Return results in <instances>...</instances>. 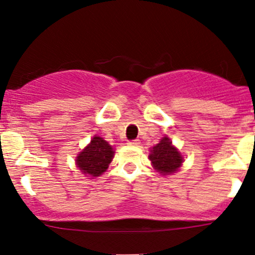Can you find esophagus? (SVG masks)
<instances>
[{
  "label": "esophagus",
  "mask_w": 255,
  "mask_h": 255,
  "mask_svg": "<svg viewBox=\"0 0 255 255\" xmlns=\"http://www.w3.org/2000/svg\"><path fill=\"white\" fill-rule=\"evenodd\" d=\"M128 144H129V145H138L139 139H132V140L128 141Z\"/></svg>",
  "instance_id": "34e87169"
}]
</instances>
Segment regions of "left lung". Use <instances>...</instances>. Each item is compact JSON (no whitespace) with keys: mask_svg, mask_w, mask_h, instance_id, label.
<instances>
[{"mask_svg":"<svg viewBox=\"0 0 255 255\" xmlns=\"http://www.w3.org/2000/svg\"><path fill=\"white\" fill-rule=\"evenodd\" d=\"M149 159L154 165L155 170H157L162 175L173 173L182 163L181 154L175 146H172L170 139L166 136L151 149Z\"/></svg>","mask_w":255,"mask_h":255,"instance_id":"left-lung-1","label":"left lung"}]
</instances>
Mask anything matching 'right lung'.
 <instances>
[{"instance_id":"add662e5","label":"right lung","mask_w":255,"mask_h":255,"mask_svg":"<svg viewBox=\"0 0 255 255\" xmlns=\"http://www.w3.org/2000/svg\"><path fill=\"white\" fill-rule=\"evenodd\" d=\"M114 157V149L101 136H94L89 145L77 157V165L85 175L100 176L109 167Z\"/></svg>"}]
</instances>
